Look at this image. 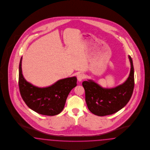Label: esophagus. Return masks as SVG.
Wrapping results in <instances>:
<instances>
[{"label":"esophagus","instance_id":"1","mask_svg":"<svg viewBox=\"0 0 150 150\" xmlns=\"http://www.w3.org/2000/svg\"><path fill=\"white\" fill-rule=\"evenodd\" d=\"M77 78H78V81H82L84 79H85V75H84V74H82V73L79 74H78V77H77Z\"/></svg>","mask_w":150,"mask_h":150}]
</instances>
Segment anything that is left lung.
<instances>
[{"mask_svg":"<svg viewBox=\"0 0 150 150\" xmlns=\"http://www.w3.org/2000/svg\"><path fill=\"white\" fill-rule=\"evenodd\" d=\"M131 71L126 81L112 89L103 88L92 80L84 81L85 101L90 112L98 116L114 114L123 108L132 96L134 86V68L132 58L128 56Z\"/></svg>","mask_w":150,"mask_h":150,"instance_id":"obj_1","label":"left lung"}]
</instances>
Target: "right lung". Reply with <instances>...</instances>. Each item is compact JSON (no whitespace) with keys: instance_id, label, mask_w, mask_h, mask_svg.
I'll return each mask as SVG.
<instances>
[{"instance_id":"1","label":"right lung","mask_w":150,"mask_h":150,"mask_svg":"<svg viewBox=\"0 0 150 150\" xmlns=\"http://www.w3.org/2000/svg\"><path fill=\"white\" fill-rule=\"evenodd\" d=\"M21 57L19 66L18 85L21 96L26 105L37 113L53 116L64 108L67 97L76 86V77L57 81L47 88H38L27 82L22 75Z\"/></svg>"}]
</instances>
